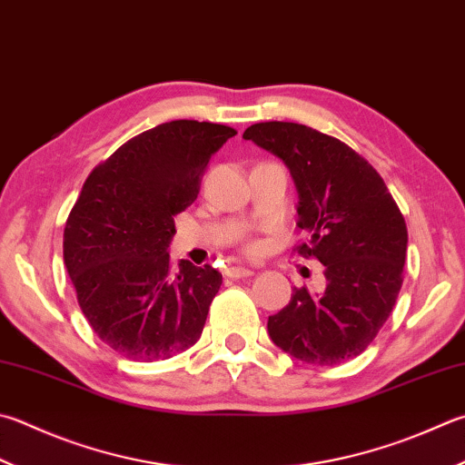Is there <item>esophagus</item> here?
Masks as SVG:
<instances>
[{"label": "esophagus", "instance_id": "34e87169", "mask_svg": "<svg viewBox=\"0 0 465 465\" xmlns=\"http://www.w3.org/2000/svg\"><path fill=\"white\" fill-rule=\"evenodd\" d=\"M252 273H255V271H252L251 267H239V265H236V267H229V269H226V275L232 277V279L249 277V275H252Z\"/></svg>", "mask_w": 465, "mask_h": 465}]
</instances>
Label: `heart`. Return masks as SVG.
Wrapping results in <instances>:
<instances>
[{
    "label": "heart",
    "mask_w": 465,
    "mask_h": 465,
    "mask_svg": "<svg viewBox=\"0 0 465 465\" xmlns=\"http://www.w3.org/2000/svg\"><path fill=\"white\" fill-rule=\"evenodd\" d=\"M257 249H259L257 242H249L247 244V252H257Z\"/></svg>",
    "instance_id": "obj_1"
}]
</instances>
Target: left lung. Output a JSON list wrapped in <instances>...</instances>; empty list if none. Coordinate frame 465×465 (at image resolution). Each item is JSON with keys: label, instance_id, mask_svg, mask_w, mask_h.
Wrapping results in <instances>:
<instances>
[{"label": "left lung", "instance_id": "left-lung-1", "mask_svg": "<svg viewBox=\"0 0 465 465\" xmlns=\"http://www.w3.org/2000/svg\"><path fill=\"white\" fill-rule=\"evenodd\" d=\"M282 157L300 192L297 226L308 239L293 249L326 267V292L293 287L269 315L271 340L308 364L334 366L362 354L391 315L402 285L407 224L387 183L340 139L287 121L242 134Z\"/></svg>", "mask_w": 465, "mask_h": 465}]
</instances>
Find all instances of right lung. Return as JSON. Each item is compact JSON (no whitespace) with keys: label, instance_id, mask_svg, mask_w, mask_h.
<instances>
[{"label":"right lung","instance_id":"obj_1","mask_svg":"<svg viewBox=\"0 0 465 465\" xmlns=\"http://www.w3.org/2000/svg\"><path fill=\"white\" fill-rule=\"evenodd\" d=\"M236 129L178 119L131 137L84 180L64 226V265L94 334L117 354L155 362L194 346L223 285L210 265L172 269L173 216Z\"/></svg>","mask_w":465,"mask_h":465}]
</instances>
